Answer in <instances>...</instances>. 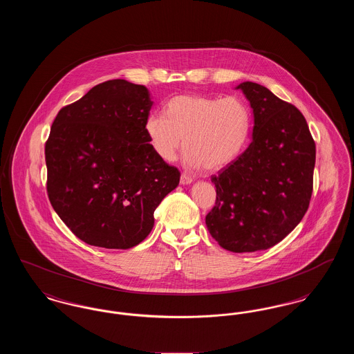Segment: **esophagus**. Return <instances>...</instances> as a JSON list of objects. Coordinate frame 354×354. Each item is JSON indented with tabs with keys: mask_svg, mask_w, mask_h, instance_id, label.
<instances>
[{
	"mask_svg": "<svg viewBox=\"0 0 354 354\" xmlns=\"http://www.w3.org/2000/svg\"><path fill=\"white\" fill-rule=\"evenodd\" d=\"M191 183H192V178L183 172V174L180 175V185H191Z\"/></svg>",
	"mask_w": 354,
	"mask_h": 354,
	"instance_id": "obj_1",
	"label": "esophagus"
}]
</instances>
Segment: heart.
<instances>
[{
  "label": "heart",
  "mask_w": 354,
  "mask_h": 354,
  "mask_svg": "<svg viewBox=\"0 0 354 354\" xmlns=\"http://www.w3.org/2000/svg\"><path fill=\"white\" fill-rule=\"evenodd\" d=\"M145 129L153 151L163 160H175L185 138L187 165L218 171L244 151L252 131V114L247 103L235 97L180 95L169 101L166 115L150 114Z\"/></svg>",
  "instance_id": "b5f03b06"
}]
</instances>
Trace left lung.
<instances>
[{
  "label": "left lung",
  "instance_id": "1",
  "mask_svg": "<svg viewBox=\"0 0 354 354\" xmlns=\"http://www.w3.org/2000/svg\"><path fill=\"white\" fill-rule=\"evenodd\" d=\"M236 88L252 107V142L211 178L216 202L205 224L224 250L254 252L280 243L303 219L313 191L316 145L297 107L261 84Z\"/></svg>",
  "mask_w": 354,
  "mask_h": 354
}]
</instances>
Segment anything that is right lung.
<instances>
[{
	"label": "right lung",
	"mask_w": 354,
	"mask_h": 354,
	"mask_svg": "<svg viewBox=\"0 0 354 354\" xmlns=\"http://www.w3.org/2000/svg\"><path fill=\"white\" fill-rule=\"evenodd\" d=\"M153 102L124 80L94 86L59 110L45 145L48 195L82 241L127 250L153 227V211L180 172L159 158L146 134Z\"/></svg>",
	"instance_id": "right-lung-1"
}]
</instances>
